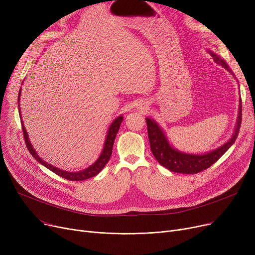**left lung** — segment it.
Segmentation results:
<instances>
[{"mask_svg": "<svg viewBox=\"0 0 255 255\" xmlns=\"http://www.w3.org/2000/svg\"><path fill=\"white\" fill-rule=\"evenodd\" d=\"M208 51L213 57L214 61L224 67L227 71H230L235 76L234 72L230 68V66L226 64L223 59H221L216 53H214L211 50ZM239 102L240 103L237 123L232 137L222 145L218 146L217 149L204 154L185 153L173 148L170 144L165 132L158 125L156 121L152 118H145L151 151L154 157L157 159V161L168 170L179 173H197L210 167L231 148L238 137L239 130L241 127V121H242V101L240 99Z\"/></svg>", "mask_w": 255, "mask_h": 255, "instance_id": "1", "label": "left lung"}]
</instances>
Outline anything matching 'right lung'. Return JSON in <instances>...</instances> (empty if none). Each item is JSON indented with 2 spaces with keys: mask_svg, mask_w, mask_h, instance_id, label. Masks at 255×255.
<instances>
[{
  "mask_svg": "<svg viewBox=\"0 0 255 255\" xmlns=\"http://www.w3.org/2000/svg\"><path fill=\"white\" fill-rule=\"evenodd\" d=\"M20 94H21V88L19 89V93H18V112H19V117H20V121H21V126H22L23 135H24V140H25L26 148H28L29 152L32 154V156L37 160V161L40 164H42L43 166H45L46 168H48L49 170H51L52 172H55L56 175L66 179V180H69V181H84V180L90 179L92 177L97 176L98 173L103 169V167L106 165V163L109 162V160H110V158L112 156L114 141H115L117 133H118V131L120 129L121 123H122V121H123V116L121 115V116L117 117L113 121V123L111 124L109 130H107L102 152H101L100 156L98 157V159L96 160L95 162H94L92 165H90L89 167H87V168H85L83 170H79V171L63 170L61 168H58L56 166H53V165L47 163L46 161H44L43 159H41V158L39 157V155L37 154V152L33 148V145H32V143L30 141V138H29V135H28V132H26V130L24 128V125H23V122H22V120H21V114H20V110H19Z\"/></svg>",
  "mask_w": 255,
  "mask_h": 255,
  "instance_id": "obj_1",
  "label": "right lung"
}]
</instances>
